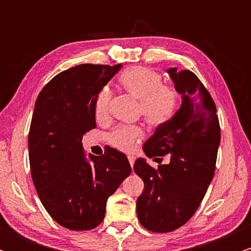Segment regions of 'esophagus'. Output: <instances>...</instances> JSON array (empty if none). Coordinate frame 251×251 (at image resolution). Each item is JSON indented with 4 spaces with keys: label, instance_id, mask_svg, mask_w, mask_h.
Masks as SVG:
<instances>
[{
    "label": "esophagus",
    "instance_id": "obj_1",
    "mask_svg": "<svg viewBox=\"0 0 251 251\" xmlns=\"http://www.w3.org/2000/svg\"><path fill=\"white\" fill-rule=\"evenodd\" d=\"M134 160H135V158L133 157V155H129V157H128V162H129V165H131V168H132V166H133Z\"/></svg>",
    "mask_w": 251,
    "mask_h": 251
}]
</instances>
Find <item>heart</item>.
<instances>
[{"label": "heart", "instance_id": "obj_1", "mask_svg": "<svg viewBox=\"0 0 251 251\" xmlns=\"http://www.w3.org/2000/svg\"><path fill=\"white\" fill-rule=\"evenodd\" d=\"M119 83L124 91L139 101L140 113L150 126L158 127L166 124L178 106V93L175 88L163 85L162 76L146 67L127 68L120 74ZM111 92L103 88L96 99V118L102 122L108 117ZM144 131L138 126L119 127L109 135L114 148L132 152L143 139Z\"/></svg>", "mask_w": 251, "mask_h": 251}]
</instances>
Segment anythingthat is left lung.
I'll return each mask as SVG.
<instances>
[{"label": "left lung", "mask_w": 251, "mask_h": 251, "mask_svg": "<svg viewBox=\"0 0 251 251\" xmlns=\"http://www.w3.org/2000/svg\"><path fill=\"white\" fill-rule=\"evenodd\" d=\"M181 97L178 111L155 128L143 150L162 163L155 170L144 158L134 163V172L144 181L137 200L140 224L153 232L174 231L194 216L215 174L221 128L214 100L201 80L190 71H166Z\"/></svg>", "instance_id": "1"}]
</instances>
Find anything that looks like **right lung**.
Wrapping results in <instances>:
<instances>
[{
	"mask_svg": "<svg viewBox=\"0 0 251 251\" xmlns=\"http://www.w3.org/2000/svg\"><path fill=\"white\" fill-rule=\"evenodd\" d=\"M122 67L77 65L54 76L36 99L28 135L31 178L48 214L70 230L99 226L108 197L131 174L123 152L87 155L81 143L97 127L98 94Z\"/></svg>",
	"mask_w": 251,
	"mask_h": 251,
	"instance_id": "add662e5",
	"label": "right lung"
}]
</instances>
